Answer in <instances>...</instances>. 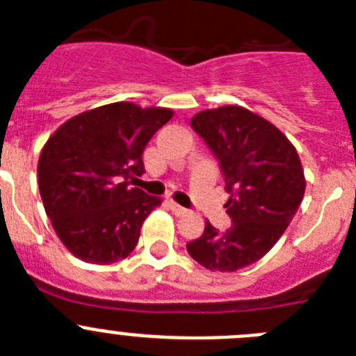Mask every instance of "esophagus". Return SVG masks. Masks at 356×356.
<instances>
[{
    "instance_id": "34e87169",
    "label": "esophagus",
    "mask_w": 356,
    "mask_h": 356,
    "mask_svg": "<svg viewBox=\"0 0 356 356\" xmlns=\"http://www.w3.org/2000/svg\"><path fill=\"white\" fill-rule=\"evenodd\" d=\"M169 207H171V210L176 213V216H184V213H187V209L180 207L178 203H175V201H171V203H169Z\"/></svg>"
}]
</instances>
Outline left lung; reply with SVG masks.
Returning <instances> with one entry per match:
<instances>
[{
    "instance_id": "8db88e82",
    "label": "left lung",
    "mask_w": 356,
    "mask_h": 356,
    "mask_svg": "<svg viewBox=\"0 0 356 356\" xmlns=\"http://www.w3.org/2000/svg\"><path fill=\"white\" fill-rule=\"evenodd\" d=\"M191 127L219 162L232 225L219 232L207 221L187 251L210 271L234 273L262 259L284 235L303 200V168L287 137L242 106L200 112Z\"/></svg>"
}]
</instances>
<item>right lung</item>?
Returning a JSON list of instances; mask_svg holds the SVG:
<instances>
[{
	"label": "right lung",
	"instance_id": "add662e5",
	"mask_svg": "<svg viewBox=\"0 0 356 356\" xmlns=\"http://www.w3.org/2000/svg\"><path fill=\"white\" fill-rule=\"evenodd\" d=\"M172 112L110 103L64 122L42 147L39 191L56 235L90 264L127 259L160 197L134 187L143 151Z\"/></svg>",
	"mask_w": 356,
	"mask_h": 356
}]
</instances>
